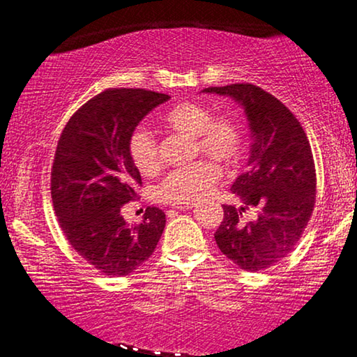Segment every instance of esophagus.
<instances>
[{"label": "esophagus", "instance_id": "1", "mask_svg": "<svg viewBox=\"0 0 357 357\" xmlns=\"http://www.w3.org/2000/svg\"><path fill=\"white\" fill-rule=\"evenodd\" d=\"M188 208H192V204H183L176 207V210H188Z\"/></svg>", "mask_w": 357, "mask_h": 357}]
</instances>
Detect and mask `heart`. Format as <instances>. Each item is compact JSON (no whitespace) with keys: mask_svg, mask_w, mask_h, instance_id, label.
Listing matches in <instances>:
<instances>
[{"mask_svg":"<svg viewBox=\"0 0 357 357\" xmlns=\"http://www.w3.org/2000/svg\"><path fill=\"white\" fill-rule=\"evenodd\" d=\"M162 126L173 132L192 137L194 152H202L223 167L238 165L244 149V132L239 121L229 114H215L199 102H179L160 116ZM128 153L130 162L144 176L158 173L157 140L147 129H135L129 135ZM220 168L212 160H199L189 167L174 169L158 185L157 195L165 204L183 205L202 199L217 183Z\"/></svg>","mask_w":357,"mask_h":357,"instance_id":"heart-1","label":"heart"}]
</instances>
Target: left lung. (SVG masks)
Listing matches in <instances>:
<instances>
[{"label":"left lung","mask_w":357,"mask_h":357,"mask_svg":"<svg viewBox=\"0 0 357 357\" xmlns=\"http://www.w3.org/2000/svg\"><path fill=\"white\" fill-rule=\"evenodd\" d=\"M204 92L231 97L248 116L249 168L231 185L244 207L223 205L215 241L239 268L259 272L284 259L307 227L317 184L312 150L294 114L257 85L231 84ZM249 206L258 210V218L244 222L242 212Z\"/></svg>","instance_id":"1"}]
</instances>
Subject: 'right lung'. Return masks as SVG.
Segmentation results:
<instances>
[{"mask_svg":"<svg viewBox=\"0 0 357 357\" xmlns=\"http://www.w3.org/2000/svg\"><path fill=\"white\" fill-rule=\"evenodd\" d=\"M172 98L145 89H108L73 114L58 140L52 199L73 249L105 275L126 277L153 254L165 213L145 208L139 225L123 218L142 185L128 140L144 116Z\"/></svg>","mask_w":357,"mask_h":357,"instance_id":"right-lung-1","label":"right lung"}]
</instances>
